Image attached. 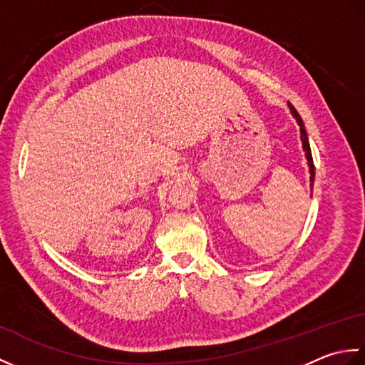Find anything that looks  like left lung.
<instances>
[{
	"label": "left lung",
	"mask_w": 365,
	"mask_h": 365,
	"mask_svg": "<svg viewBox=\"0 0 365 365\" xmlns=\"http://www.w3.org/2000/svg\"><path fill=\"white\" fill-rule=\"evenodd\" d=\"M289 108H290V113L297 120V123L299 125V135H301V143H302V150L306 153V160H307V166H309V180H311V190L314 188V178H315V168H314V161H312V153H311V145H309V138L307 133L304 130V123H302L301 115L298 114V111L294 110L293 105L289 102ZM312 196V195H311Z\"/></svg>",
	"instance_id": "1"
}]
</instances>
